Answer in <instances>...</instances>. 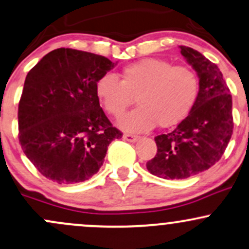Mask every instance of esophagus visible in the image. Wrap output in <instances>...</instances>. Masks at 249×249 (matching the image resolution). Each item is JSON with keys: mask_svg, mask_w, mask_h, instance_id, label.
I'll return each instance as SVG.
<instances>
[{"mask_svg": "<svg viewBox=\"0 0 249 249\" xmlns=\"http://www.w3.org/2000/svg\"><path fill=\"white\" fill-rule=\"evenodd\" d=\"M123 138L125 139V141L127 142H131V143H135V142L138 141V136H135V135H131V133H125L124 136H123Z\"/></svg>", "mask_w": 249, "mask_h": 249, "instance_id": "34e87169", "label": "esophagus"}]
</instances>
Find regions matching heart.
Instances as JSON below:
<instances>
[{
	"instance_id": "heart-1",
	"label": "heart",
	"mask_w": 249,
	"mask_h": 249,
	"mask_svg": "<svg viewBox=\"0 0 249 249\" xmlns=\"http://www.w3.org/2000/svg\"><path fill=\"white\" fill-rule=\"evenodd\" d=\"M200 83L188 66H174L163 59L146 58L120 71V80L104 74L95 83V94L106 112L114 118L124 114L135 102L137 108L120 120L132 132L158 126H175L184 120L197 102Z\"/></svg>"
}]
</instances>
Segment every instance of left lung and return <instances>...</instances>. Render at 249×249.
<instances>
[{
  "label": "left lung",
  "mask_w": 249,
  "mask_h": 249,
  "mask_svg": "<svg viewBox=\"0 0 249 249\" xmlns=\"http://www.w3.org/2000/svg\"><path fill=\"white\" fill-rule=\"evenodd\" d=\"M200 79L197 102L188 117L166 135L155 137L157 154L147 160L152 175L183 179L218 162L233 135L231 95L221 71L200 52L179 46Z\"/></svg>",
  "instance_id": "8db88e82"
}]
</instances>
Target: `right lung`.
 I'll list each match as a JSON object with an SVG mask.
<instances>
[{
	"instance_id": "obj_1",
	"label": "right lung",
	"mask_w": 249,
	"mask_h": 249,
	"mask_svg": "<svg viewBox=\"0 0 249 249\" xmlns=\"http://www.w3.org/2000/svg\"><path fill=\"white\" fill-rule=\"evenodd\" d=\"M107 58L72 48L49 52L28 72L18 103V141L41 175L59 184L99 171L107 146L123 133L111 124L95 83Z\"/></svg>"
}]
</instances>
